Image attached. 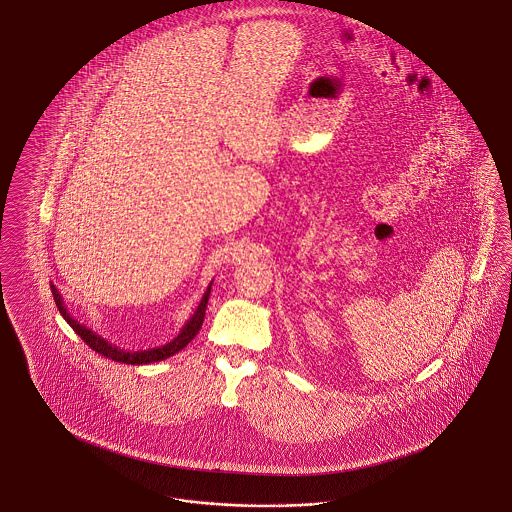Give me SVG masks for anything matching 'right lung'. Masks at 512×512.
<instances>
[{
  "label": "right lung",
  "mask_w": 512,
  "mask_h": 512,
  "mask_svg": "<svg viewBox=\"0 0 512 512\" xmlns=\"http://www.w3.org/2000/svg\"><path fill=\"white\" fill-rule=\"evenodd\" d=\"M51 291H53L54 302H56V306H58L62 318L70 323L71 329H73L77 335L81 336L92 350L102 353L104 357H109V359H113V361L126 363V365H147V363H157V361H162V359H168L170 355L181 352V350L193 340L194 336L198 335V331H200V327H202V323H204V316H206V306H208V299H210V293H212V283L208 285V289H206L204 297L200 300L196 312H194L193 316L189 318V321L181 327L179 335H177L174 340H170L168 344H164V346H160V348H149V350H138V352L123 350V348L111 344L104 336L94 333L87 325H83V323H79L77 319L71 318L70 312H68L66 306H64V299L60 297V291H58L54 285H51Z\"/></svg>",
  "instance_id": "obj_1"
}]
</instances>
